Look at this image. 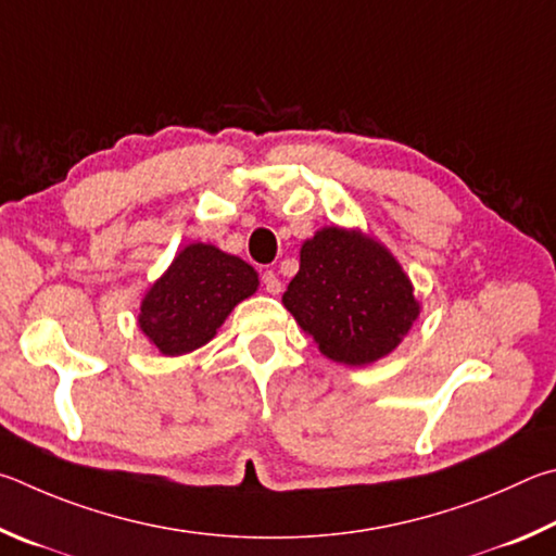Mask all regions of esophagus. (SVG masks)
Wrapping results in <instances>:
<instances>
[{
  "label": "esophagus",
  "instance_id": "1",
  "mask_svg": "<svg viewBox=\"0 0 556 556\" xmlns=\"http://www.w3.org/2000/svg\"><path fill=\"white\" fill-rule=\"evenodd\" d=\"M261 283H263V290H266V293H270V295H278L280 293V278L276 276V270H263L261 273Z\"/></svg>",
  "mask_w": 556,
  "mask_h": 556
}]
</instances>
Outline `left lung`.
<instances>
[{
  "mask_svg": "<svg viewBox=\"0 0 556 556\" xmlns=\"http://www.w3.org/2000/svg\"><path fill=\"white\" fill-rule=\"evenodd\" d=\"M283 305L319 352L349 366L391 354L420 315L410 280L388 249L339 227L303 243Z\"/></svg>",
  "mask_w": 556,
  "mask_h": 556,
  "instance_id": "8db88e82",
  "label": "left lung"
}]
</instances>
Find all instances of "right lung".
<instances>
[{"mask_svg":"<svg viewBox=\"0 0 556 556\" xmlns=\"http://www.w3.org/2000/svg\"><path fill=\"white\" fill-rule=\"evenodd\" d=\"M256 288L258 276L247 261L190 243L143 298L139 325L161 354H188L207 344L233 305Z\"/></svg>","mask_w":556,"mask_h":556,"instance_id":"right-lung-1","label":"right lung"}]
</instances>
